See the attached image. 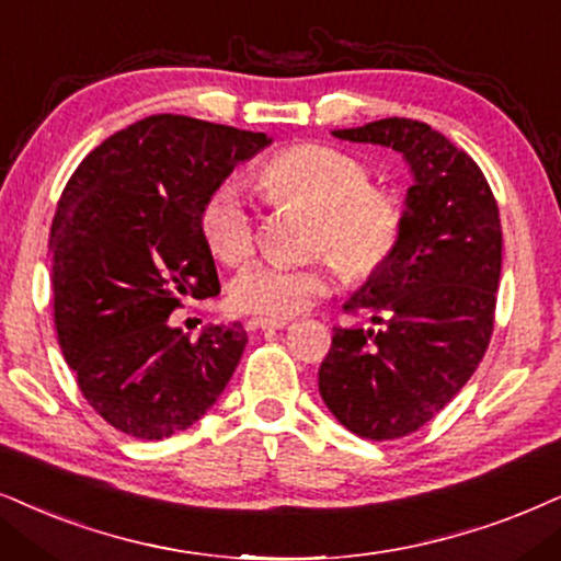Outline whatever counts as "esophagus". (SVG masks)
<instances>
[{
	"label": "esophagus",
	"mask_w": 561,
	"mask_h": 561,
	"mask_svg": "<svg viewBox=\"0 0 561 561\" xmlns=\"http://www.w3.org/2000/svg\"><path fill=\"white\" fill-rule=\"evenodd\" d=\"M248 325H253V329H264V331H282V329H289V321H274V318H251Z\"/></svg>",
	"instance_id": "34e87169"
}]
</instances>
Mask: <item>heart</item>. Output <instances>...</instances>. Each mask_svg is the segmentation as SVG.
<instances>
[{"mask_svg": "<svg viewBox=\"0 0 561 561\" xmlns=\"http://www.w3.org/2000/svg\"><path fill=\"white\" fill-rule=\"evenodd\" d=\"M256 186L268 202L313 209L316 251L333 259L321 264L259 261L243 268L230 287V300L243 313L287 321L331 295L339 268L350 279H373L399 251L407 230L403 198L373 183L370 168L342 147L318 141L287 147L261 162ZM198 225L211 251L228 264L256 251V219L236 186L211 191Z\"/></svg>", "mask_w": 561, "mask_h": 561, "instance_id": "heart-1", "label": "heart"}]
</instances>
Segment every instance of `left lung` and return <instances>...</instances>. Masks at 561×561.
Wrapping results in <instances>:
<instances>
[{"instance_id":"obj_1","label":"left lung","mask_w":561,"mask_h":561,"mask_svg":"<svg viewBox=\"0 0 561 561\" xmlns=\"http://www.w3.org/2000/svg\"><path fill=\"white\" fill-rule=\"evenodd\" d=\"M333 137L393 147L414 173L399 251L344 305L378 329L336 325L318 370V391L346 430L399 439L435 420L484 359L502 268L500 209L477 162L427 124L380 118Z\"/></svg>"}]
</instances>
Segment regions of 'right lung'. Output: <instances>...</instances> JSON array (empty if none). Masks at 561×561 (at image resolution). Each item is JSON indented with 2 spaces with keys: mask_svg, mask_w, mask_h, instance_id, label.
Returning a JSON list of instances; mask_svg holds the SVG:
<instances>
[{
  "mask_svg": "<svg viewBox=\"0 0 561 561\" xmlns=\"http://www.w3.org/2000/svg\"><path fill=\"white\" fill-rule=\"evenodd\" d=\"M261 131L158 113L92 150L61 191L48 238L54 325L77 386L111 427L162 439L207 414L245 350L240 323L170 329L183 297H215L204 202Z\"/></svg>",
  "mask_w": 561,
  "mask_h": 561,
  "instance_id": "obj_1",
  "label": "right lung"
}]
</instances>
